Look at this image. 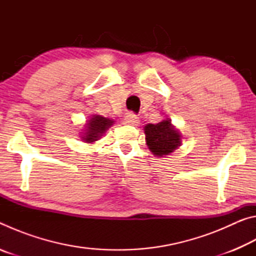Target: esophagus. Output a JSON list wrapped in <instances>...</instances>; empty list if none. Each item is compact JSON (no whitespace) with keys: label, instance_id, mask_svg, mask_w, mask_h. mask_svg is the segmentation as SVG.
Returning a JSON list of instances; mask_svg holds the SVG:
<instances>
[{"label":"esophagus","instance_id":"esophagus-1","mask_svg":"<svg viewBox=\"0 0 256 256\" xmlns=\"http://www.w3.org/2000/svg\"><path fill=\"white\" fill-rule=\"evenodd\" d=\"M138 123H140V118H138L136 115L132 114V112H130V114L125 116L124 124H126V125H138Z\"/></svg>","mask_w":256,"mask_h":256}]
</instances>
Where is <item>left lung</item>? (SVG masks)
I'll use <instances>...</instances> for the list:
<instances>
[{
	"mask_svg": "<svg viewBox=\"0 0 256 256\" xmlns=\"http://www.w3.org/2000/svg\"><path fill=\"white\" fill-rule=\"evenodd\" d=\"M144 134L146 146L157 157L170 154L182 144L180 133L168 118L157 124H146Z\"/></svg>",
	"mask_w": 256,
	"mask_h": 256,
	"instance_id": "8db88e82",
	"label": "left lung"
}]
</instances>
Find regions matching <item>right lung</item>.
<instances>
[{
  "mask_svg": "<svg viewBox=\"0 0 256 256\" xmlns=\"http://www.w3.org/2000/svg\"><path fill=\"white\" fill-rule=\"evenodd\" d=\"M112 124V120L102 118V115H92V118L86 122L84 132H81V138L86 144H94L102 136V134H105Z\"/></svg>",
  "mask_w": 256,
  "mask_h": 256,
  "instance_id": "add662e5",
  "label": "right lung"
}]
</instances>
